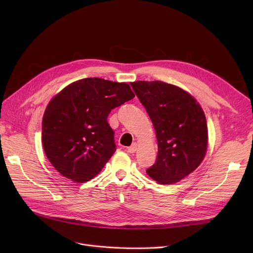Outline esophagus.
Returning <instances> with one entry per match:
<instances>
[{
	"instance_id": "34e87169",
	"label": "esophagus",
	"mask_w": 253,
	"mask_h": 253,
	"mask_svg": "<svg viewBox=\"0 0 253 253\" xmlns=\"http://www.w3.org/2000/svg\"><path fill=\"white\" fill-rule=\"evenodd\" d=\"M136 150H137V144L136 143H132L130 147L127 149V152L133 154V153L136 152Z\"/></svg>"
}]
</instances>
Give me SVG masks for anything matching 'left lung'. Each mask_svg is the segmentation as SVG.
<instances>
[{"label": "left lung", "mask_w": 253, "mask_h": 253, "mask_svg": "<svg viewBox=\"0 0 253 253\" xmlns=\"http://www.w3.org/2000/svg\"><path fill=\"white\" fill-rule=\"evenodd\" d=\"M130 85L156 130L157 160L147 173L160 184L175 183L192 173L205 157V114L197 100L177 86L161 81H137Z\"/></svg>", "instance_id": "8db88e82"}]
</instances>
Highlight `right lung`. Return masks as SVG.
I'll list each match as a JSON object with an SVG mask.
<instances>
[{
    "mask_svg": "<svg viewBox=\"0 0 253 253\" xmlns=\"http://www.w3.org/2000/svg\"><path fill=\"white\" fill-rule=\"evenodd\" d=\"M135 95L126 83L86 78L51 99L42 122V142L50 163L76 182L97 175L116 152L108 123L113 109Z\"/></svg>",
    "mask_w": 253,
    "mask_h": 253,
    "instance_id": "1",
    "label": "right lung"
}]
</instances>
